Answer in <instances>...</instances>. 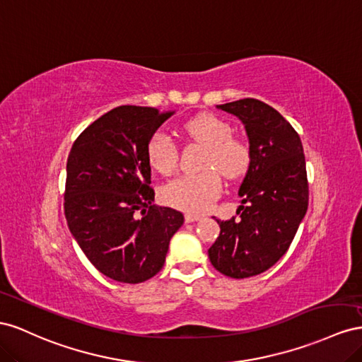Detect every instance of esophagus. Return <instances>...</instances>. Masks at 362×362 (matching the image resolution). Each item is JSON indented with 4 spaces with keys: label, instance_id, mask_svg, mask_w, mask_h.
<instances>
[{
    "label": "esophagus",
    "instance_id": "1",
    "mask_svg": "<svg viewBox=\"0 0 362 362\" xmlns=\"http://www.w3.org/2000/svg\"><path fill=\"white\" fill-rule=\"evenodd\" d=\"M200 220H202L200 215H192V214L185 215V221L187 223H194V221H200Z\"/></svg>",
    "mask_w": 362,
    "mask_h": 362
}]
</instances>
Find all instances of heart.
<instances>
[{
  "mask_svg": "<svg viewBox=\"0 0 362 362\" xmlns=\"http://www.w3.org/2000/svg\"><path fill=\"white\" fill-rule=\"evenodd\" d=\"M185 133L203 144L206 154L203 168L197 174H183L165 185L163 200L174 208L200 214L211 208L221 192L219 171L224 179H240L250 167V147L244 139L232 136V129L224 119L203 113L185 124ZM147 159L153 170L170 174L177 167V148L165 133H156L147 147ZM217 170L215 172L214 170Z\"/></svg>",
  "mask_w": 362,
  "mask_h": 362,
  "instance_id": "b5f03b06",
  "label": "heart"
}]
</instances>
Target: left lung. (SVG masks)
Wrapping results in <instances>:
<instances>
[{
  "label": "left lung",
  "mask_w": 362,
  "mask_h": 362,
  "mask_svg": "<svg viewBox=\"0 0 362 362\" xmlns=\"http://www.w3.org/2000/svg\"><path fill=\"white\" fill-rule=\"evenodd\" d=\"M238 118L250 147V167L238 195L240 218L220 221L208 250L220 273L244 279L261 274L286 253L308 211L306 162L300 136L281 113L255 98L218 105Z\"/></svg>",
  "instance_id": "8db88e82"
}]
</instances>
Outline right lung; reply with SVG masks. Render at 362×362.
<instances>
[{
    "label": "right lung",
    "instance_id": "1",
    "mask_svg": "<svg viewBox=\"0 0 362 362\" xmlns=\"http://www.w3.org/2000/svg\"><path fill=\"white\" fill-rule=\"evenodd\" d=\"M174 110L119 106L90 124L66 162L65 216L71 235L100 273L141 284L165 264L183 214L153 204L147 147Z\"/></svg>",
    "mask_w": 362,
    "mask_h": 362
}]
</instances>
